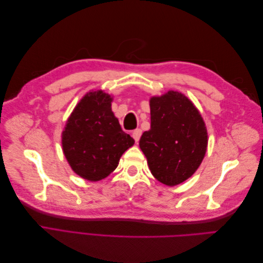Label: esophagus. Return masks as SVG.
Returning a JSON list of instances; mask_svg holds the SVG:
<instances>
[{
  "mask_svg": "<svg viewBox=\"0 0 263 263\" xmlns=\"http://www.w3.org/2000/svg\"><path fill=\"white\" fill-rule=\"evenodd\" d=\"M141 129H139V128H137V129H135L134 132H133V138L135 139V141L136 142H138L139 141V139H140V136H141Z\"/></svg>",
  "mask_w": 263,
  "mask_h": 263,
  "instance_id": "1",
  "label": "esophagus"
}]
</instances>
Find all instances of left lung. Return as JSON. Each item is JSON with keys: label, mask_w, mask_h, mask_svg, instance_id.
<instances>
[{"label": "left lung", "mask_w": 263, "mask_h": 263, "mask_svg": "<svg viewBox=\"0 0 263 263\" xmlns=\"http://www.w3.org/2000/svg\"><path fill=\"white\" fill-rule=\"evenodd\" d=\"M150 129L141 135L139 147L153 176L168 186L191 178L208 149V129L198 109L184 94L168 91L151 97Z\"/></svg>", "instance_id": "1"}]
</instances>
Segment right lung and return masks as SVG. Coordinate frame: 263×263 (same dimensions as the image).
<instances>
[{
  "label": "right lung",
  "mask_w": 263,
  "mask_h": 263,
  "mask_svg": "<svg viewBox=\"0 0 263 263\" xmlns=\"http://www.w3.org/2000/svg\"><path fill=\"white\" fill-rule=\"evenodd\" d=\"M113 98L102 90L87 92L70 114L61 135L63 155L79 177L105 179L135 140L122 130L112 110Z\"/></svg>",
  "instance_id": "right-lung-1"
}]
</instances>
